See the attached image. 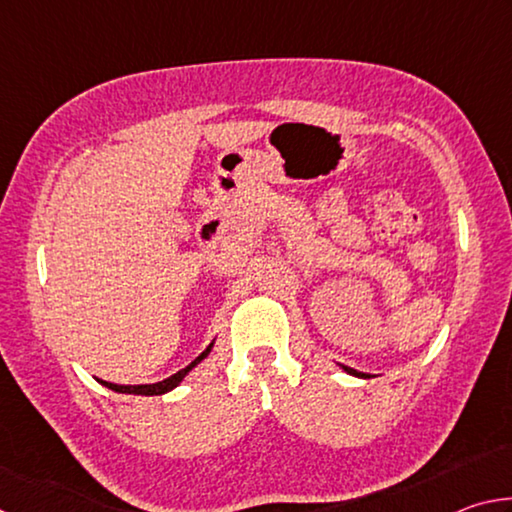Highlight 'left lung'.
<instances>
[{
    "mask_svg": "<svg viewBox=\"0 0 512 512\" xmlns=\"http://www.w3.org/2000/svg\"><path fill=\"white\" fill-rule=\"evenodd\" d=\"M339 366L348 372V375H354V377H361V379H370V375L368 372H359V370H354V368H350V366H343V363H339Z\"/></svg>",
    "mask_w": 512,
    "mask_h": 512,
    "instance_id": "8db88e82",
    "label": "left lung"
}]
</instances>
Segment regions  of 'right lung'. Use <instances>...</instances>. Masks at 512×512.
Wrapping results in <instances>:
<instances>
[{
    "instance_id": "right-lung-1",
    "label": "right lung",
    "mask_w": 512,
    "mask_h": 512,
    "mask_svg": "<svg viewBox=\"0 0 512 512\" xmlns=\"http://www.w3.org/2000/svg\"><path fill=\"white\" fill-rule=\"evenodd\" d=\"M212 348H214V341L207 345V348L198 354V357L189 363V366H185L183 370H178L176 375H171V377H167V379H162V381H155V384H137V386H124V384H112V381H106V379H97L101 386H106V388H110V391H115V393H126V395H164V393H169V391H173V388L176 386H180V381H183L189 372H192L198 363H201L207 354L212 352Z\"/></svg>"
}]
</instances>
